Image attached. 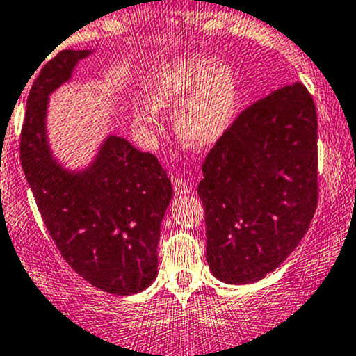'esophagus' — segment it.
Here are the masks:
<instances>
[{
    "label": "esophagus",
    "instance_id": "obj_1",
    "mask_svg": "<svg viewBox=\"0 0 356 356\" xmlns=\"http://www.w3.org/2000/svg\"><path fill=\"white\" fill-rule=\"evenodd\" d=\"M172 184H174L175 195H186V193H189V186L184 179L172 175Z\"/></svg>",
    "mask_w": 356,
    "mask_h": 356
}]
</instances>
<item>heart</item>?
Returning a JSON list of instances; mask_svg holds the SVG:
<instances>
[{
	"label": "heart",
	"instance_id": "b5f03b06",
	"mask_svg": "<svg viewBox=\"0 0 356 356\" xmlns=\"http://www.w3.org/2000/svg\"><path fill=\"white\" fill-rule=\"evenodd\" d=\"M238 81L227 63L201 55L179 56L156 72L149 88V102L156 110H174L175 131L182 143L193 148H204L217 141L229 129L238 108ZM138 124H156L148 106L132 110Z\"/></svg>",
	"mask_w": 356,
	"mask_h": 356
}]
</instances>
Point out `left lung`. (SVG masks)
Masks as SVG:
<instances>
[{
    "label": "left lung",
    "mask_w": 356,
    "mask_h": 356,
    "mask_svg": "<svg viewBox=\"0 0 356 356\" xmlns=\"http://www.w3.org/2000/svg\"><path fill=\"white\" fill-rule=\"evenodd\" d=\"M201 170L211 274L260 281L300 245L317 208V110L307 88L284 86L241 111Z\"/></svg>",
    "instance_id": "obj_1"
}]
</instances>
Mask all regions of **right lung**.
Here are the masks:
<instances>
[{
	"label": "right lung",
	"mask_w": 356,
	"mask_h": 356,
	"mask_svg": "<svg viewBox=\"0 0 356 356\" xmlns=\"http://www.w3.org/2000/svg\"><path fill=\"white\" fill-rule=\"evenodd\" d=\"M91 53L63 49L41 68L29 91L20 160L67 264L95 288L129 296L156 277V246L172 184L155 155L115 134L82 170H68L53 156L46 132L49 95L70 81L77 63Z\"/></svg>",
	"instance_id": "obj_1"
}]
</instances>
